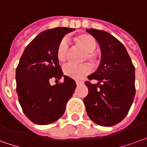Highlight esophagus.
I'll return each mask as SVG.
<instances>
[{
    "label": "esophagus",
    "mask_w": 147,
    "mask_h": 147,
    "mask_svg": "<svg viewBox=\"0 0 147 147\" xmlns=\"http://www.w3.org/2000/svg\"><path fill=\"white\" fill-rule=\"evenodd\" d=\"M76 85H77V86H80V85H81V84H84V81L76 80Z\"/></svg>",
    "instance_id": "1"
}]
</instances>
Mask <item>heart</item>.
I'll return each mask as SVG.
<instances>
[{"instance_id": "b5f03b06", "label": "heart", "mask_w": 147, "mask_h": 147, "mask_svg": "<svg viewBox=\"0 0 147 147\" xmlns=\"http://www.w3.org/2000/svg\"><path fill=\"white\" fill-rule=\"evenodd\" d=\"M73 39L80 47H81L86 51L84 55V59L85 60L88 59L91 63L95 64L97 61L96 56L94 53L98 46L96 39L93 36L85 33L74 36ZM68 51H69V47H68L67 41L65 38H63L59 42L57 47L56 55L59 62L64 63L67 61L68 57ZM90 71V66L87 63H83V64L68 63L63 67L64 75L73 80H81Z\"/></svg>"}]
</instances>
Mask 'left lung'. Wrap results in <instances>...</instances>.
I'll list each match as a JSON object with an SVG mask.
<instances>
[{
	"mask_svg": "<svg viewBox=\"0 0 147 147\" xmlns=\"http://www.w3.org/2000/svg\"><path fill=\"white\" fill-rule=\"evenodd\" d=\"M98 42L101 60L98 69L88 76L96 84L85 82L88 94L84 99L86 112L92 121L113 126L128 114L135 96V69L124 45L108 32L87 30Z\"/></svg>",
	"mask_w": 147,
	"mask_h": 147,
	"instance_id": "left-lung-1",
	"label": "left lung"
}]
</instances>
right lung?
I'll use <instances>...</instances> for the list:
<instances>
[{
  "mask_svg": "<svg viewBox=\"0 0 147 147\" xmlns=\"http://www.w3.org/2000/svg\"><path fill=\"white\" fill-rule=\"evenodd\" d=\"M75 29L57 27L40 33L28 44L16 69V91L25 115L37 125H48L60 118L76 88L64 76L54 86L51 79L63 76L56 51L63 38Z\"/></svg>",
  "mask_w": 147,
  "mask_h": 147,
  "instance_id": "1",
  "label": "right lung"
}]
</instances>
